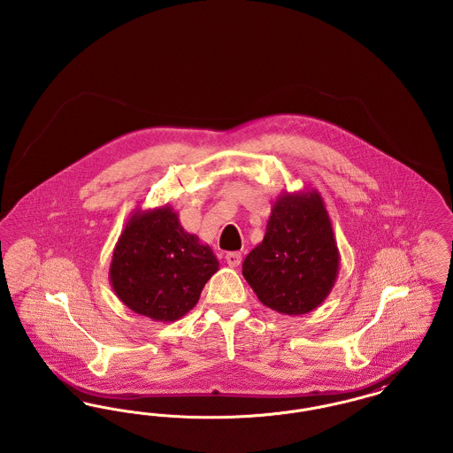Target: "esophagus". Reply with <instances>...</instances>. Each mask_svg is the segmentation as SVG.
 <instances>
[{
  "label": "esophagus",
  "instance_id": "esophagus-1",
  "mask_svg": "<svg viewBox=\"0 0 453 453\" xmlns=\"http://www.w3.org/2000/svg\"><path fill=\"white\" fill-rule=\"evenodd\" d=\"M241 259H242V257H241V253H237V251H233V253H227V255H226V261H227L229 266H239V265H241Z\"/></svg>",
  "mask_w": 453,
  "mask_h": 453
}]
</instances>
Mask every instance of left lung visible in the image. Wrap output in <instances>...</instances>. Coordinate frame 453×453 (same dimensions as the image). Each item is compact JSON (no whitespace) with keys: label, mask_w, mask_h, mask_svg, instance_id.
<instances>
[{"label":"left lung","mask_w":453,"mask_h":453,"mask_svg":"<svg viewBox=\"0 0 453 453\" xmlns=\"http://www.w3.org/2000/svg\"><path fill=\"white\" fill-rule=\"evenodd\" d=\"M340 273V250L323 196L309 187L283 190L272 205L263 241L242 261L259 302L280 314L319 307Z\"/></svg>","instance_id":"1"}]
</instances>
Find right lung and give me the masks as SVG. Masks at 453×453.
I'll list each match as a JSON object with an SVG mask.
<instances>
[{
    "mask_svg": "<svg viewBox=\"0 0 453 453\" xmlns=\"http://www.w3.org/2000/svg\"><path fill=\"white\" fill-rule=\"evenodd\" d=\"M217 270L212 248L187 233L166 203L130 214L113 248L108 279L130 311L174 323L194 309Z\"/></svg>",
    "mask_w": 453,
    "mask_h": 453,
    "instance_id": "obj_1",
    "label": "right lung"
}]
</instances>
